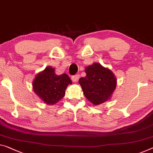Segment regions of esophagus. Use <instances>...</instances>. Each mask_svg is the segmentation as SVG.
<instances>
[{
  "label": "esophagus",
  "mask_w": 153,
  "mask_h": 153,
  "mask_svg": "<svg viewBox=\"0 0 153 153\" xmlns=\"http://www.w3.org/2000/svg\"><path fill=\"white\" fill-rule=\"evenodd\" d=\"M79 75L76 74V75H74V76H72V80L73 82H77L79 80Z\"/></svg>",
  "instance_id": "obj_1"
}]
</instances>
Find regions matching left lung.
Listing matches in <instances>:
<instances>
[{"label":"left lung","instance_id":"1","mask_svg":"<svg viewBox=\"0 0 153 153\" xmlns=\"http://www.w3.org/2000/svg\"><path fill=\"white\" fill-rule=\"evenodd\" d=\"M86 76L79 80L83 94L96 106L111 99L116 90L117 79L111 70L99 63H94L85 69Z\"/></svg>","mask_w":153,"mask_h":153}]
</instances>
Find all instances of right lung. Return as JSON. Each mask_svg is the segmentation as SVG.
<instances>
[{
  "instance_id": "obj_1",
  "label": "right lung",
  "mask_w": 153,
  "mask_h": 153,
  "mask_svg": "<svg viewBox=\"0 0 153 153\" xmlns=\"http://www.w3.org/2000/svg\"><path fill=\"white\" fill-rule=\"evenodd\" d=\"M70 84L72 81L68 74H56L55 68L48 66L37 74L32 85L37 96L46 104L53 105L64 97Z\"/></svg>"
}]
</instances>
